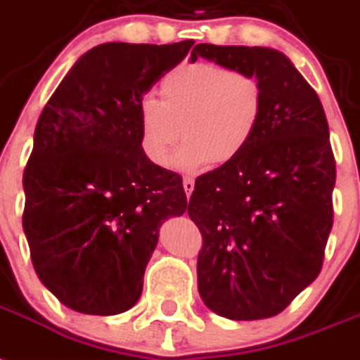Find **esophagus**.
Listing matches in <instances>:
<instances>
[{"instance_id":"34e87169","label":"esophagus","mask_w":360,"mask_h":360,"mask_svg":"<svg viewBox=\"0 0 360 360\" xmlns=\"http://www.w3.org/2000/svg\"><path fill=\"white\" fill-rule=\"evenodd\" d=\"M184 191H186V195H187V198L191 197V193H193V189H195V180H193L191 176H184Z\"/></svg>"}]
</instances>
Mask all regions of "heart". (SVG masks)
<instances>
[{"label": "heart", "instance_id": "b5f03b06", "mask_svg": "<svg viewBox=\"0 0 360 360\" xmlns=\"http://www.w3.org/2000/svg\"><path fill=\"white\" fill-rule=\"evenodd\" d=\"M160 97H145L138 106L141 147L150 162L167 165L182 129L186 141L174 165L184 171L239 158L265 110V88L254 73L206 62L169 71L160 82Z\"/></svg>", "mask_w": 360, "mask_h": 360}]
</instances>
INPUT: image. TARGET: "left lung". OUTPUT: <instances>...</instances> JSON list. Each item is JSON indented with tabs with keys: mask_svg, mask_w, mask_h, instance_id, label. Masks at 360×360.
Instances as JSON below:
<instances>
[{
	"mask_svg": "<svg viewBox=\"0 0 360 360\" xmlns=\"http://www.w3.org/2000/svg\"><path fill=\"white\" fill-rule=\"evenodd\" d=\"M228 70L254 73L265 110L239 158L195 182L187 213L202 233L198 292L230 320L281 313L316 280L333 226L335 158L316 91L270 47H193Z\"/></svg>",
	"mask_w": 360,
	"mask_h": 360,
	"instance_id": "8db88e82",
	"label": "left lung"
}]
</instances>
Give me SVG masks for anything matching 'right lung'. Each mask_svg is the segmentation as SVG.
Masks as SVG:
<instances>
[{"label":"right lung","instance_id":"right-lung-1","mask_svg":"<svg viewBox=\"0 0 360 360\" xmlns=\"http://www.w3.org/2000/svg\"><path fill=\"white\" fill-rule=\"evenodd\" d=\"M193 44H101L41 110L23 171V231L40 281L77 313L129 311L160 226L187 210L182 176L141 147L138 106Z\"/></svg>","mask_w":360,"mask_h":360}]
</instances>
